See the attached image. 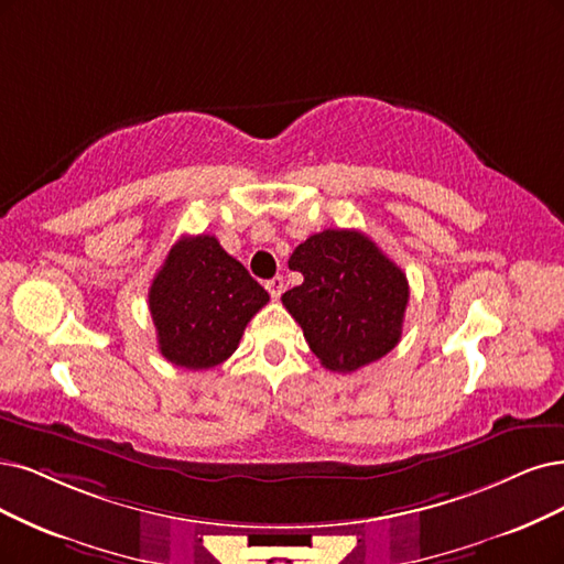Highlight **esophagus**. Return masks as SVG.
<instances>
[{
	"mask_svg": "<svg viewBox=\"0 0 564 564\" xmlns=\"http://www.w3.org/2000/svg\"><path fill=\"white\" fill-rule=\"evenodd\" d=\"M283 288H285V281H283V276H274V279H269V281H267V290H269V295L274 297V300H279V297H281Z\"/></svg>",
	"mask_w": 564,
	"mask_h": 564,
	"instance_id": "34e87169",
	"label": "esophagus"
}]
</instances>
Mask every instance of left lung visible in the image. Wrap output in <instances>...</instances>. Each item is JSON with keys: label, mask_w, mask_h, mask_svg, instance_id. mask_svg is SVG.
Returning a JSON list of instances; mask_svg holds the SVG:
<instances>
[{"label": "left lung", "mask_w": 564, "mask_h": 564, "mask_svg": "<svg viewBox=\"0 0 564 564\" xmlns=\"http://www.w3.org/2000/svg\"><path fill=\"white\" fill-rule=\"evenodd\" d=\"M288 267L304 281L281 302L325 369L356 371L400 344L409 281L367 235L323 229L295 248Z\"/></svg>", "instance_id": "1"}]
</instances>
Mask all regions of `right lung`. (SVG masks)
I'll use <instances>...</instances> for the list:
<instances>
[{
    "label": "right lung",
    "mask_w": 564,
    "mask_h": 564,
    "mask_svg": "<svg viewBox=\"0 0 564 564\" xmlns=\"http://www.w3.org/2000/svg\"><path fill=\"white\" fill-rule=\"evenodd\" d=\"M267 302V290L212 235L178 239L149 290L160 352L195 371L232 356Z\"/></svg>",
    "instance_id": "right-lung-1"
}]
</instances>
